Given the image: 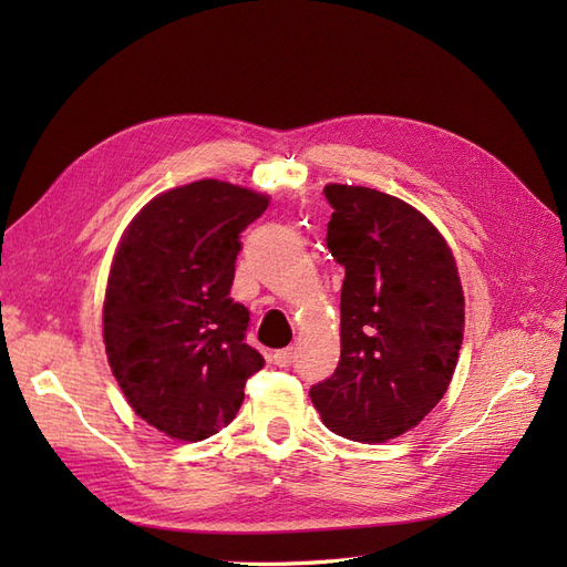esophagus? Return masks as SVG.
I'll use <instances>...</instances> for the list:
<instances>
[{
	"label": "esophagus",
	"instance_id": "34e87169",
	"mask_svg": "<svg viewBox=\"0 0 567 567\" xmlns=\"http://www.w3.org/2000/svg\"><path fill=\"white\" fill-rule=\"evenodd\" d=\"M293 357H296L293 348H284V350H277V352L271 354L274 364H277V367H290V362H293Z\"/></svg>",
	"mask_w": 567,
	"mask_h": 567
}]
</instances>
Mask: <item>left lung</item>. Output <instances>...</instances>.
<instances>
[{
    "instance_id": "obj_1",
    "label": "left lung",
    "mask_w": 567,
    "mask_h": 567,
    "mask_svg": "<svg viewBox=\"0 0 567 567\" xmlns=\"http://www.w3.org/2000/svg\"><path fill=\"white\" fill-rule=\"evenodd\" d=\"M340 290V362L310 388L323 425L385 442L447 392L463 340V290L442 234L409 203L367 186H323Z\"/></svg>"
}]
</instances>
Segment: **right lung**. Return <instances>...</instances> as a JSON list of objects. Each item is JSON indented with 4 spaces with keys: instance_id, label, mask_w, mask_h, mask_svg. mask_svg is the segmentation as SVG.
I'll return each instance as SVG.
<instances>
[{
    "instance_id": "1",
    "label": "right lung",
    "mask_w": 567,
    "mask_h": 567,
    "mask_svg": "<svg viewBox=\"0 0 567 567\" xmlns=\"http://www.w3.org/2000/svg\"><path fill=\"white\" fill-rule=\"evenodd\" d=\"M269 198L200 179L146 203L120 241L104 300L109 364L130 406L161 433H219L265 367L250 312L229 296L241 231Z\"/></svg>"
}]
</instances>
